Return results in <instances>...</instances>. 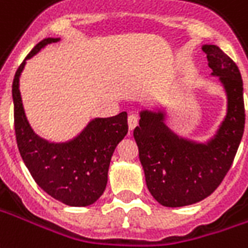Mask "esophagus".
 I'll use <instances>...</instances> for the list:
<instances>
[{"instance_id":"34e87169","label":"esophagus","mask_w":248,"mask_h":248,"mask_svg":"<svg viewBox=\"0 0 248 248\" xmlns=\"http://www.w3.org/2000/svg\"><path fill=\"white\" fill-rule=\"evenodd\" d=\"M127 124H129L130 131H133V130L136 129V126L138 124V119H137L136 115H130L129 118H127Z\"/></svg>"}]
</instances>
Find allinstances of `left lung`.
I'll list each match as a JSON object with an SVG mask.
<instances>
[{
	"label": "left lung",
	"mask_w": 248,
	"mask_h": 248,
	"mask_svg": "<svg viewBox=\"0 0 248 248\" xmlns=\"http://www.w3.org/2000/svg\"><path fill=\"white\" fill-rule=\"evenodd\" d=\"M202 52L228 98L226 119L214 140L199 145L178 138L164 124L162 112L142 111L134 129L148 189L165 207H184L208 197L230 170L245 131L243 80L238 65L219 46H204Z\"/></svg>",
	"instance_id": "8db88e82"
}]
</instances>
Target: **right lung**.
Segmentation results:
<instances>
[{"instance_id":"right-lung-1","label":"right lung","mask_w":248,"mask_h":248,"mask_svg":"<svg viewBox=\"0 0 248 248\" xmlns=\"http://www.w3.org/2000/svg\"><path fill=\"white\" fill-rule=\"evenodd\" d=\"M55 41L58 39L40 41L25 60ZM25 60L16 71L12 86L16 141L22 160L34 181L49 196L71 207L90 205L106 189L111 155L129 130L127 112L95 119L68 143H49L41 140L28 124L18 90Z\"/></svg>"}]
</instances>
